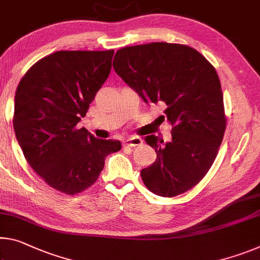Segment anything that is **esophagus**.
Masks as SVG:
<instances>
[{
	"label": "esophagus",
	"instance_id": "esophagus-1",
	"mask_svg": "<svg viewBox=\"0 0 260 260\" xmlns=\"http://www.w3.org/2000/svg\"><path fill=\"white\" fill-rule=\"evenodd\" d=\"M142 143V139L139 138V137H133V138H129V139H126L125 141H123V147H137L140 146Z\"/></svg>",
	"mask_w": 260,
	"mask_h": 260
}]
</instances>
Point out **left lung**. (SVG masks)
Returning <instances> with one entry per match:
<instances>
[{
  "instance_id": "1",
  "label": "left lung",
  "mask_w": 260,
  "mask_h": 260,
  "mask_svg": "<svg viewBox=\"0 0 260 260\" xmlns=\"http://www.w3.org/2000/svg\"><path fill=\"white\" fill-rule=\"evenodd\" d=\"M113 68L146 103L167 105L162 117L172 139L163 145V139L146 137L157 155L141 170L146 187L160 197L194 187L215 160L226 125L215 68L197 49L163 41L118 49Z\"/></svg>"
}]
</instances>
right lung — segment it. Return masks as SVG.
Returning <instances> with one entry per match:
<instances>
[{"label": "right lung", "mask_w": 260, "mask_h": 260, "mask_svg": "<svg viewBox=\"0 0 260 260\" xmlns=\"http://www.w3.org/2000/svg\"><path fill=\"white\" fill-rule=\"evenodd\" d=\"M114 51H59L43 57L19 81L14 129L27 163L64 194L89 188L120 141L101 140L77 122L111 72Z\"/></svg>", "instance_id": "right-lung-1"}]
</instances>
